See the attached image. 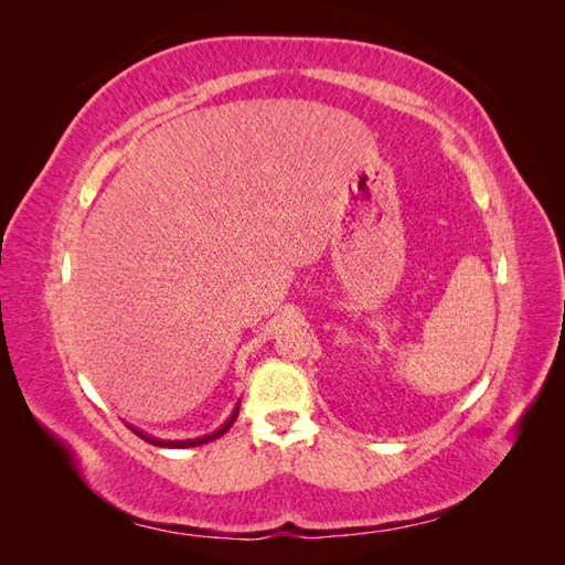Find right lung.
I'll use <instances>...</instances> for the list:
<instances>
[{
	"mask_svg": "<svg viewBox=\"0 0 565 565\" xmlns=\"http://www.w3.org/2000/svg\"><path fill=\"white\" fill-rule=\"evenodd\" d=\"M237 409H241V403H237L235 407H233V413H231V417L218 426L216 431H212V434H207V436H200V438H183V440H164V438H158V436H150V434H146V431H141V429H136V426H129V429L136 434V436H141L146 443H152V446H158V448H195V446H204V443H210V440H214V438H218V436H224L231 426H233V422L237 419Z\"/></svg>",
	"mask_w": 565,
	"mask_h": 565,
	"instance_id": "add662e5",
	"label": "right lung"
}]
</instances>
